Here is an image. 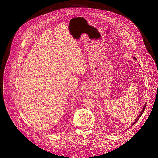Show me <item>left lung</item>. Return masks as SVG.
<instances>
[{"mask_svg": "<svg viewBox=\"0 0 158 158\" xmlns=\"http://www.w3.org/2000/svg\"><path fill=\"white\" fill-rule=\"evenodd\" d=\"M133 58H134V60H136V58L135 57H134ZM145 107H146V104H145V105H144V106H143V109H142V111H141V112H140L139 114L138 115V117H137V118L136 119V120H135V122H134L133 123H132V125H131V126H133V125H134V124H135V123H136V122H137V121H138V120H139V118H140V117H141V116H142V114L143 113V112H144V111H145Z\"/></svg>", "mask_w": 158, "mask_h": 158, "instance_id": "1", "label": "left lung"}]
</instances>
